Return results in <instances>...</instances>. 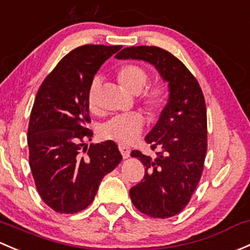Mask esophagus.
Masks as SVG:
<instances>
[{"label": "esophagus", "mask_w": 250, "mask_h": 250, "mask_svg": "<svg viewBox=\"0 0 250 250\" xmlns=\"http://www.w3.org/2000/svg\"><path fill=\"white\" fill-rule=\"evenodd\" d=\"M118 149H120L121 154H122V157H123V158H125H125H128V157H129V154H130V149L128 148V147L120 145V146H118Z\"/></svg>", "instance_id": "1"}]
</instances>
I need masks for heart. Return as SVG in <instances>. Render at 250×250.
I'll use <instances>...</instances> for the list:
<instances>
[{"label": "heart", "mask_w": 250, "mask_h": 250, "mask_svg": "<svg viewBox=\"0 0 250 250\" xmlns=\"http://www.w3.org/2000/svg\"><path fill=\"white\" fill-rule=\"evenodd\" d=\"M117 80L125 91L132 94H140L145 91L148 83V75L141 67L135 64H127L120 68L117 72ZM101 80L96 77L91 81L87 92V105L91 111L97 110V96ZM169 101L167 91L162 86L151 88L141 96V105L146 114L151 118H157L163 112ZM145 120L140 114L118 115L110 118L101 128V136L104 140H111L120 145H130L143 133Z\"/></svg>", "instance_id": "heart-1"}]
</instances>
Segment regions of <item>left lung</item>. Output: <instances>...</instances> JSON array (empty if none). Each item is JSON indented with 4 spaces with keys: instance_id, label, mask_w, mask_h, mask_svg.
<instances>
[{
    "instance_id": "1",
    "label": "left lung",
    "mask_w": 250,
    "mask_h": 250,
    "mask_svg": "<svg viewBox=\"0 0 250 250\" xmlns=\"http://www.w3.org/2000/svg\"><path fill=\"white\" fill-rule=\"evenodd\" d=\"M118 60L148 62L169 87V101L146 135L154 158L133 151L140 159L145 176L130 188L134 206L153 218L180 213L190 200L204 169L207 151L206 104L196 79L177 57L157 46H129L116 55Z\"/></svg>"
}]
</instances>
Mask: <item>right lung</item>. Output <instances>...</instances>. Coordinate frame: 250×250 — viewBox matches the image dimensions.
I'll list each match as a JSON object with an SVG mask.
<instances>
[{
    "mask_svg": "<svg viewBox=\"0 0 250 250\" xmlns=\"http://www.w3.org/2000/svg\"><path fill=\"white\" fill-rule=\"evenodd\" d=\"M121 45H83L57 63L39 87L30 116V167L43 201L59 213H77L122 160L114 141L87 146L93 133L87 92L101 65Z\"/></svg>",
    "mask_w": 250,
    "mask_h": 250,
    "instance_id": "right-lung-1",
    "label": "right lung"
}]
</instances>
